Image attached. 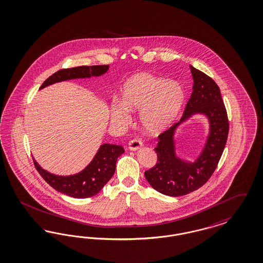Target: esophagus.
<instances>
[{"label": "esophagus", "instance_id": "obj_1", "mask_svg": "<svg viewBox=\"0 0 263 263\" xmlns=\"http://www.w3.org/2000/svg\"><path fill=\"white\" fill-rule=\"evenodd\" d=\"M142 141L138 138H134L132 140H129L128 142V148L130 150H137V149L140 148L142 146Z\"/></svg>", "mask_w": 263, "mask_h": 263}]
</instances>
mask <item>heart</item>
I'll use <instances>...</instances> for the list:
<instances>
[{
	"mask_svg": "<svg viewBox=\"0 0 263 263\" xmlns=\"http://www.w3.org/2000/svg\"><path fill=\"white\" fill-rule=\"evenodd\" d=\"M123 102L111 106V119L119 125H126L129 112L139 113L140 124L150 134H158L171 126L180 113L184 90L177 81L139 72L126 80L122 90Z\"/></svg>",
	"mask_w": 263,
	"mask_h": 263,
	"instance_id": "b5f03b06",
	"label": "heart"
}]
</instances>
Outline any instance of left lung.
<instances>
[{"instance_id": "8db88e82", "label": "left lung", "mask_w": 263, "mask_h": 263, "mask_svg": "<svg viewBox=\"0 0 263 263\" xmlns=\"http://www.w3.org/2000/svg\"><path fill=\"white\" fill-rule=\"evenodd\" d=\"M191 70L194 90L185 105L183 117L179 123L159 135L158 145L155 147L157 163L144 172L147 182L154 190L170 196L193 193L207 183L217 168L228 138V115L217 83L193 66ZM196 112L208 116L211 134L203 153L192 163L181 161L175 156L172 137L175 127Z\"/></svg>"}]
</instances>
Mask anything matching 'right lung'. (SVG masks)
Instances as JSON below:
<instances>
[{
    "label": "right lung",
    "mask_w": 263,
    "mask_h": 263,
    "mask_svg": "<svg viewBox=\"0 0 263 263\" xmlns=\"http://www.w3.org/2000/svg\"><path fill=\"white\" fill-rule=\"evenodd\" d=\"M109 69L108 65L81 66L70 69H62L53 73L42 83L40 89L55 82L73 79H84L99 77ZM125 152L122 145L103 144L96 153L91 163L79 174L72 176H56L42 169L33 159L35 168L41 177L53 189L62 194L74 198H87L98 194L103 186L113 177L116 162L120 155Z\"/></svg>",
    "instance_id": "1"
}]
</instances>
